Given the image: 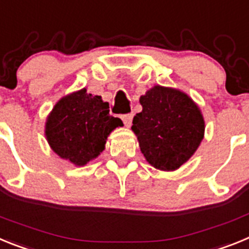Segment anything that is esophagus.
<instances>
[{"label": "esophagus", "mask_w": 249, "mask_h": 249, "mask_svg": "<svg viewBox=\"0 0 249 249\" xmlns=\"http://www.w3.org/2000/svg\"><path fill=\"white\" fill-rule=\"evenodd\" d=\"M123 122H124L125 126H130L131 125V122H133V114H125V115L122 116Z\"/></svg>", "instance_id": "1"}]
</instances>
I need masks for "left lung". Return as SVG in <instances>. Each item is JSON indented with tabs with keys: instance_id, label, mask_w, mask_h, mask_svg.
Returning <instances> with one entry per match:
<instances>
[{
	"instance_id": "8db88e82",
	"label": "left lung",
	"mask_w": 249,
	"mask_h": 249,
	"mask_svg": "<svg viewBox=\"0 0 249 249\" xmlns=\"http://www.w3.org/2000/svg\"><path fill=\"white\" fill-rule=\"evenodd\" d=\"M142 112L133 119L142 153L159 170L178 169L196 153L204 137V119L185 92L155 85L140 96Z\"/></svg>"
}]
</instances>
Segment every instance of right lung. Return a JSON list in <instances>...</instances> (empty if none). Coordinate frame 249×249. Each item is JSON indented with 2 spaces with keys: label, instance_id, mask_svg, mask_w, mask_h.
<instances>
[{
  "label": "right lung",
  "instance_id": "add662e5",
  "mask_svg": "<svg viewBox=\"0 0 249 249\" xmlns=\"http://www.w3.org/2000/svg\"><path fill=\"white\" fill-rule=\"evenodd\" d=\"M123 122L109 114V104L86 89L60 99L47 116L45 135L62 159L83 166L100 155L109 134Z\"/></svg>",
  "mask_w": 249,
  "mask_h": 249
}]
</instances>
